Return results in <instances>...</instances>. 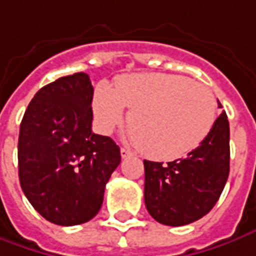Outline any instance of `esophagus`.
Wrapping results in <instances>:
<instances>
[{
  "label": "esophagus",
  "instance_id": "1",
  "mask_svg": "<svg viewBox=\"0 0 256 256\" xmlns=\"http://www.w3.org/2000/svg\"><path fill=\"white\" fill-rule=\"evenodd\" d=\"M120 156L122 158H128L133 156V152L130 150H128V148H120Z\"/></svg>",
  "mask_w": 256,
  "mask_h": 256
}]
</instances>
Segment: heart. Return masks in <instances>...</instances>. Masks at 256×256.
Wrapping results in <instances>:
<instances>
[{
    "label": "heart",
    "mask_w": 256,
    "mask_h": 256,
    "mask_svg": "<svg viewBox=\"0 0 256 256\" xmlns=\"http://www.w3.org/2000/svg\"><path fill=\"white\" fill-rule=\"evenodd\" d=\"M124 108L130 142L154 160L171 161L198 148L214 126L217 105L204 85L182 76L146 72L116 78L114 88L100 82L92 99L99 128L110 133Z\"/></svg>",
    "instance_id": "b5f03b06"
}]
</instances>
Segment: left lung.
Wrapping results in <instances>:
<instances>
[{"label": "left lung", "mask_w": 256, "mask_h": 256, "mask_svg": "<svg viewBox=\"0 0 256 256\" xmlns=\"http://www.w3.org/2000/svg\"><path fill=\"white\" fill-rule=\"evenodd\" d=\"M228 174L230 124L223 112L204 142L186 158L165 165L144 160L146 208L154 220L165 226L194 223L217 203Z\"/></svg>", "instance_id": "8db88e82"}]
</instances>
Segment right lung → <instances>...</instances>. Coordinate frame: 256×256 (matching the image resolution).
Wrapping results in <instances>:
<instances>
[{
	"mask_svg": "<svg viewBox=\"0 0 256 256\" xmlns=\"http://www.w3.org/2000/svg\"><path fill=\"white\" fill-rule=\"evenodd\" d=\"M94 86L76 72L40 88L20 122L19 182L34 210L48 222L77 226L98 214L120 148L92 133Z\"/></svg>",
	"mask_w": 256,
	"mask_h": 256,
	"instance_id": "obj_1",
	"label": "right lung"
}]
</instances>
